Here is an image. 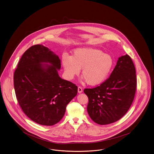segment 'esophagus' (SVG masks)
<instances>
[{
	"instance_id": "34e87169",
	"label": "esophagus",
	"mask_w": 154,
	"mask_h": 154,
	"mask_svg": "<svg viewBox=\"0 0 154 154\" xmlns=\"http://www.w3.org/2000/svg\"><path fill=\"white\" fill-rule=\"evenodd\" d=\"M82 88L81 87V86H79L78 87V92L79 93H81L82 92Z\"/></svg>"
}]
</instances>
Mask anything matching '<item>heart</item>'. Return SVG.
Instances as JSON below:
<instances>
[{
	"mask_svg": "<svg viewBox=\"0 0 154 154\" xmlns=\"http://www.w3.org/2000/svg\"><path fill=\"white\" fill-rule=\"evenodd\" d=\"M113 61L111 56L103 53L100 50L91 48H82L74 50L71 57H62V65L69 79L81 74L86 83L96 85L104 81L113 66Z\"/></svg>",
	"mask_w": 154,
	"mask_h": 154,
	"instance_id": "heart-1",
	"label": "heart"
}]
</instances>
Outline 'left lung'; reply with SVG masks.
Listing matches in <instances>:
<instances>
[{
	"label": "left lung",
	"instance_id": "left-lung-1",
	"mask_svg": "<svg viewBox=\"0 0 154 154\" xmlns=\"http://www.w3.org/2000/svg\"><path fill=\"white\" fill-rule=\"evenodd\" d=\"M136 89L135 65L128 54L119 58L110 77L100 85L84 91L89 99L87 111L100 125L120 120L132 104Z\"/></svg>",
	"mask_w": 154,
	"mask_h": 154
}]
</instances>
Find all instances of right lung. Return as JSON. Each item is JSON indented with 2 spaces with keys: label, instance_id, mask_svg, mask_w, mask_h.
I'll list each match as a JSON object with an SVG mask.
<instances>
[{
  "label": "right lung",
  "instance_id": "obj_1",
  "mask_svg": "<svg viewBox=\"0 0 154 154\" xmlns=\"http://www.w3.org/2000/svg\"><path fill=\"white\" fill-rule=\"evenodd\" d=\"M60 69L58 55L35 45L25 51L15 70L14 85L19 104L27 117L39 124L58 123L77 94V86L59 76Z\"/></svg>",
  "mask_w": 154,
  "mask_h": 154
}]
</instances>
